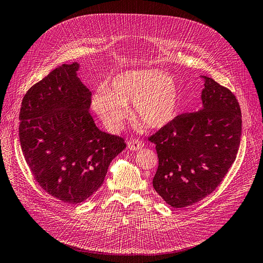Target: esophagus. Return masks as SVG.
I'll use <instances>...</instances> for the list:
<instances>
[{
    "label": "esophagus",
    "instance_id": "34e87169",
    "mask_svg": "<svg viewBox=\"0 0 263 263\" xmlns=\"http://www.w3.org/2000/svg\"><path fill=\"white\" fill-rule=\"evenodd\" d=\"M143 146H144V143L138 139H134V140L130 141L128 144V148L130 151H139Z\"/></svg>",
    "mask_w": 263,
    "mask_h": 263
}]
</instances>
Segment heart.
<instances>
[{"label":"heart","instance_id":"heart-1","mask_svg":"<svg viewBox=\"0 0 263 263\" xmlns=\"http://www.w3.org/2000/svg\"><path fill=\"white\" fill-rule=\"evenodd\" d=\"M133 104V114L146 127L160 129L172 122L178 110L175 79L158 70H133L112 78L92 100L96 112L109 131H118Z\"/></svg>","mask_w":263,"mask_h":263}]
</instances>
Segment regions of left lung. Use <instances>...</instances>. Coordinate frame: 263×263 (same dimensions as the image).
I'll use <instances>...</instances> for the list:
<instances>
[{"label": "left lung", "instance_id": "8db88e82", "mask_svg": "<svg viewBox=\"0 0 263 263\" xmlns=\"http://www.w3.org/2000/svg\"><path fill=\"white\" fill-rule=\"evenodd\" d=\"M202 77L203 108L175 117L148 138L159 159L153 186L176 209L201 201L220 185L241 142L242 112L235 96Z\"/></svg>", "mask_w": 263, "mask_h": 263}]
</instances>
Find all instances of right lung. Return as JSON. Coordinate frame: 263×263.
<instances>
[{
	"mask_svg": "<svg viewBox=\"0 0 263 263\" xmlns=\"http://www.w3.org/2000/svg\"><path fill=\"white\" fill-rule=\"evenodd\" d=\"M79 64H62L22 99L19 140L31 173L53 198L77 204L103 184L111 160L124 148L120 136L101 131L89 112L90 90Z\"/></svg>",
	"mask_w": 263,
	"mask_h": 263,
	"instance_id": "right-lung-1",
	"label": "right lung"
}]
</instances>
